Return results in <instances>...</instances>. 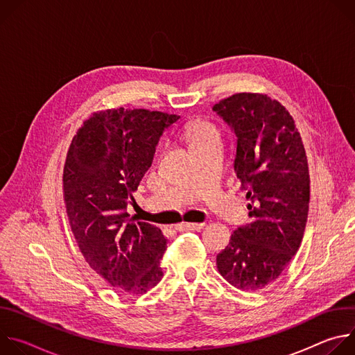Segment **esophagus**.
Here are the masks:
<instances>
[{
  "mask_svg": "<svg viewBox=\"0 0 355 355\" xmlns=\"http://www.w3.org/2000/svg\"><path fill=\"white\" fill-rule=\"evenodd\" d=\"M202 227H204V223H187V222H182V223H180V225L175 226V230H178V232L200 230Z\"/></svg>",
  "mask_w": 355,
  "mask_h": 355,
  "instance_id": "obj_1",
  "label": "esophagus"
}]
</instances>
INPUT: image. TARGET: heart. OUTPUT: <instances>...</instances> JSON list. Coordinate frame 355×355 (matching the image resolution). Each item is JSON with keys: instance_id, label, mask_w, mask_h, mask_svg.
Listing matches in <instances>:
<instances>
[{"instance_id": "obj_1", "label": "heart", "mask_w": 355, "mask_h": 355, "mask_svg": "<svg viewBox=\"0 0 355 355\" xmlns=\"http://www.w3.org/2000/svg\"><path fill=\"white\" fill-rule=\"evenodd\" d=\"M187 137L191 147H196L202 143H207L212 139H219L218 129L207 121H195L187 128Z\"/></svg>"}]
</instances>
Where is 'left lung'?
I'll list each match as a JSON object with an SVG mask.
<instances>
[{"label": "left lung", "mask_w": 355, "mask_h": 355, "mask_svg": "<svg viewBox=\"0 0 355 355\" xmlns=\"http://www.w3.org/2000/svg\"><path fill=\"white\" fill-rule=\"evenodd\" d=\"M237 137L234 173L247 189L250 223L216 256L220 275L241 291L274 282L300 245L309 211V170L289 112L263 94L240 92L212 108Z\"/></svg>", "instance_id": "1"}]
</instances>
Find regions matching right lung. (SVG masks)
I'll return each mask as SVG.
<instances>
[{"instance_id":"1","label":"right lung","mask_w":355,"mask_h":355,"mask_svg":"<svg viewBox=\"0 0 355 355\" xmlns=\"http://www.w3.org/2000/svg\"><path fill=\"white\" fill-rule=\"evenodd\" d=\"M178 119L147 110L101 111L69 148L63 191L71 232L89 267L125 293H144L163 277L167 239L126 209L162 135Z\"/></svg>"}]
</instances>
